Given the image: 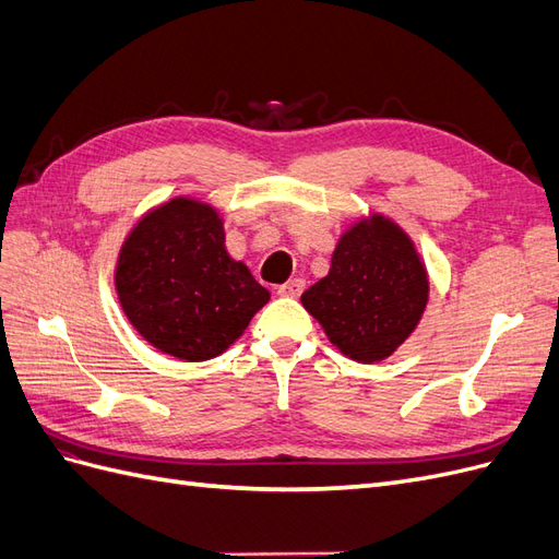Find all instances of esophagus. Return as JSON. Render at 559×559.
<instances>
[{
  "label": "esophagus",
  "mask_w": 559,
  "mask_h": 559,
  "mask_svg": "<svg viewBox=\"0 0 559 559\" xmlns=\"http://www.w3.org/2000/svg\"><path fill=\"white\" fill-rule=\"evenodd\" d=\"M302 289H306V280L294 277V280H289L286 284L277 286V294L280 296H289V298H298L302 294Z\"/></svg>",
  "instance_id": "esophagus-1"
}]
</instances>
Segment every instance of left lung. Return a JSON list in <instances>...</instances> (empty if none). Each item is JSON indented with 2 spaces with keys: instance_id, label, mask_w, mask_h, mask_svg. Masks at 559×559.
Segmentation results:
<instances>
[{
  "instance_id": "left-lung-1",
  "label": "left lung",
  "mask_w": 559,
  "mask_h": 559,
  "mask_svg": "<svg viewBox=\"0 0 559 559\" xmlns=\"http://www.w3.org/2000/svg\"><path fill=\"white\" fill-rule=\"evenodd\" d=\"M427 267L408 235L370 214L341 235L326 277L300 296L345 357L382 361L403 345L425 314Z\"/></svg>"
}]
</instances>
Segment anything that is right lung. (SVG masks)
Masks as SVG:
<instances>
[{"label":"right lung","mask_w":559,"mask_h":559,"mask_svg":"<svg viewBox=\"0 0 559 559\" xmlns=\"http://www.w3.org/2000/svg\"><path fill=\"white\" fill-rule=\"evenodd\" d=\"M118 302L146 343L183 361L228 349L270 300L242 261L230 259L218 212L173 198L144 214L118 251Z\"/></svg>","instance_id":"obj_1"}]
</instances>
